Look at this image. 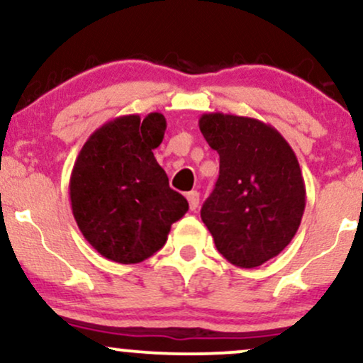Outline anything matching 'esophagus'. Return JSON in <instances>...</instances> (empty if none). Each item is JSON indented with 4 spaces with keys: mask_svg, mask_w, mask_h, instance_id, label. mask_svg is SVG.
<instances>
[{
    "mask_svg": "<svg viewBox=\"0 0 363 363\" xmlns=\"http://www.w3.org/2000/svg\"><path fill=\"white\" fill-rule=\"evenodd\" d=\"M186 198H187V201H189L191 211L198 210V205H199V193H198V191H189Z\"/></svg>",
    "mask_w": 363,
    "mask_h": 363,
    "instance_id": "obj_1",
    "label": "esophagus"
}]
</instances>
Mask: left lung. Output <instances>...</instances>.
Here are the masks:
<instances>
[{
  "label": "left lung",
  "mask_w": 363,
  "mask_h": 363,
  "mask_svg": "<svg viewBox=\"0 0 363 363\" xmlns=\"http://www.w3.org/2000/svg\"><path fill=\"white\" fill-rule=\"evenodd\" d=\"M199 129L220 155V176L201 208L218 252L239 268L278 256L301 225L306 184L297 157L269 124L210 112Z\"/></svg>",
  "instance_id": "left-lung-1"
}]
</instances>
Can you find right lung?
<instances>
[{
    "instance_id": "1",
    "label": "right lung",
    "mask_w": 363,
    "mask_h": 363,
    "mask_svg": "<svg viewBox=\"0 0 363 363\" xmlns=\"http://www.w3.org/2000/svg\"><path fill=\"white\" fill-rule=\"evenodd\" d=\"M160 112L121 116L86 140L69 177V199L78 228L107 259L135 264L164 247L170 225L189 205L170 189L153 150L164 140Z\"/></svg>"
}]
</instances>
